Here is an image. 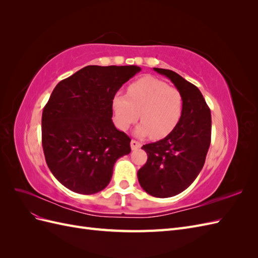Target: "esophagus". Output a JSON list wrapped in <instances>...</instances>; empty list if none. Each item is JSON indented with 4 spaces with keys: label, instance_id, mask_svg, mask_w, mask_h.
<instances>
[{
    "label": "esophagus",
    "instance_id": "34e87169",
    "mask_svg": "<svg viewBox=\"0 0 258 258\" xmlns=\"http://www.w3.org/2000/svg\"><path fill=\"white\" fill-rule=\"evenodd\" d=\"M130 145H131V148H132V150H134V151L139 150V148L142 146V144L140 143L139 141H136V140H132L131 143H130Z\"/></svg>",
    "mask_w": 258,
    "mask_h": 258
}]
</instances>
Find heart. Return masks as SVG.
Returning a JSON list of instances; mask_svg holds the SVG:
<instances>
[{
    "instance_id": "heart-1",
    "label": "heart",
    "mask_w": 258,
    "mask_h": 258,
    "mask_svg": "<svg viewBox=\"0 0 258 258\" xmlns=\"http://www.w3.org/2000/svg\"><path fill=\"white\" fill-rule=\"evenodd\" d=\"M115 122L126 131L139 118L136 134L154 140L167 137L174 130L183 112V97L176 88L155 77H143L132 83L127 96L117 93L113 100Z\"/></svg>"
}]
</instances>
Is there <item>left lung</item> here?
I'll return each mask as SVG.
<instances>
[{"mask_svg":"<svg viewBox=\"0 0 258 258\" xmlns=\"http://www.w3.org/2000/svg\"><path fill=\"white\" fill-rule=\"evenodd\" d=\"M154 70L167 76L181 92L183 112L170 135L142 146L147 161L138 171V178L147 194L168 198L185 190L205 165L211 143V111L196 86L171 70Z\"/></svg>","mask_w":258,"mask_h":258,"instance_id":"obj_1","label":"left lung"}]
</instances>
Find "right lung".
<instances>
[{
    "instance_id": "obj_1",
    "label": "right lung",
    "mask_w": 258,
    "mask_h": 258,
    "mask_svg": "<svg viewBox=\"0 0 258 258\" xmlns=\"http://www.w3.org/2000/svg\"><path fill=\"white\" fill-rule=\"evenodd\" d=\"M141 68L88 66L54 87L42 115V145L53 176L77 194L108 185L131 139L112 121L113 99Z\"/></svg>"
}]
</instances>
